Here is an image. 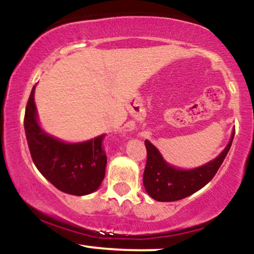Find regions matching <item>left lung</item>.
Segmentation results:
<instances>
[{
	"label": "left lung",
	"mask_w": 254,
	"mask_h": 254,
	"mask_svg": "<svg viewBox=\"0 0 254 254\" xmlns=\"http://www.w3.org/2000/svg\"><path fill=\"white\" fill-rule=\"evenodd\" d=\"M234 133L233 130L228 144L215 159L189 170L168 164L155 145L145 139L147 165L144 168L143 185L147 193L157 202H174L200 190L215 177L222 165L232 147Z\"/></svg>",
	"instance_id": "left-lung-1"
}]
</instances>
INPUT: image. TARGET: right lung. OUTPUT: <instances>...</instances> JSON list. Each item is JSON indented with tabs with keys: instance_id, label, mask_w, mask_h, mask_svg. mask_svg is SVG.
Segmentation results:
<instances>
[{
	"instance_id": "1",
	"label": "right lung",
	"mask_w": 254,
	"mask_h": 254,
	"mask_svg": "<svg viewBox=\"0 0 254 254\" xmlns=\"http://www.w3.org/2000/svg\"><path fill=\"white\" fill-rule=\"evenodd\" d=\"M34 90L32 88L25 112V132L32 160L55 188L74 196H86L97 191L104 180L107 157L99 135L83 142H65L46 132L40 127Z\"/></svg>"
}]
</instances>
